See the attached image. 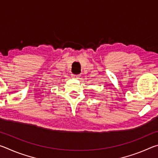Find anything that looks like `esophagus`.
<instances>
[{
	"label": "esophagus",
	"mask_w": 158,
	"mask_h": 158,
	"mask_svg": "<svg viewBox=\"0 0 158 158\" xmlns=\"http://www.w3.org/2000/svg\"><path fill=\"white\" fill-rule=\"evenodd\" d=\"M79 76L80 75H79V74H72V77H73V78H74V79H79Z\"/></svg>",
	"instance_id": "obj_1"
}]
</instances>
